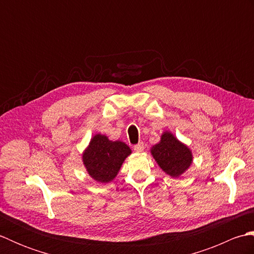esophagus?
Masks as SVG:
<instances>
[{
    "label": "esophagus",
    "instance_id": "34e87169",
    "mask_svg": "<svg viewBox=\"0 0 254 254\" xmlns=\"http://www.w3.org/2000/svg\"><path fill=\"white\" fill-rule=\"evenodd\" d=\"M133 149L135 150L136 153H142L143 150H144V144H143V143H138V144H136V145H134Z\"/></svg>",
    "mask_w": 254,
    "mask_h": 254
}]
</instances>
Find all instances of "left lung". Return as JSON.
I'll return each instance as SVG.
<instances>
[{
	"instance_id": "left-lung-1",
	"label": "left lung",
	"mask_w": 254,
	"mask_h": 254,
	"mask_svg": "<svg viewBox=\"0 0 254 254\" xmlns=\"http://www.w3.org/2000/svg\"><path fill=\"white\" fill-rule=\"evenodd\" d=\"M150 153L160 168L172 178L186 172L193 160L190 148L168 131L163 133L160 142L154 145Z\"/></svg>"
}]
</instances>
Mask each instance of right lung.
Returning a JSON list of instances; mask_svg holds the SVG:
<instances>
[{
	"label": "right lung",
	"mask_w": 254,
	"mask_h": 254,
	"mask_svg": "<svg viewBox=\"0 0 254 254\" xmlns=\"http://www.w3.org/2000/svg\"><path fill=\"white\" fill-rule=\"evenodd\" d=\"M131 148L121 141L112 142L106 135L96 134L83 153V163L88 175L97 182L115 179Z\"/></svg>",
	"instance_id": "obj_1"
}]
</instances>
